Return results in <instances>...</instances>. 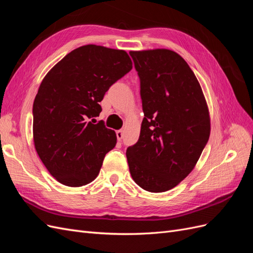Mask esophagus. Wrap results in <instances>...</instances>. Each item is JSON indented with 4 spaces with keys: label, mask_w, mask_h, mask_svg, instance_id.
Instances as JSON below:
<instances>
[{
    "label": "esophagus",
    "mask_w": 253,
    "mask_h": 253,
    "mask_svg": "<svg viewBox=\"0 0 253 253\" xmlns=\"http://www.w3.org/2000/svg\"><path fill=\"white\" fill-rule=\"evenodd\" d=\"M116 135H117V139L119 141H121V139L124 138V131H122V129H118V131L116 132Z\"/></svg>",
    "instance_id": "34e87169"
}]
</instances>
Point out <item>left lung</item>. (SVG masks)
I'll use <instances>...</instances> for the list:
<instances>
[{
	"instance_id": "left-lung-1",
	"label": "left lung",
	"mask_w": 253,
	"mask_h": 253,
	"mask_svg": "<svg viewBox=\"0 0 253 253\" xmlns=\"http://www.w3.org/2000/svg\"><path fill=\"white\" fill-rule=\"evenodd\" d=\"M140 79L144 118L126 150L129 173L145 191L166 192L194 169L209 140L210 116L188 63L170 49L129 51Z\"/></svg>"
}]
</instances>
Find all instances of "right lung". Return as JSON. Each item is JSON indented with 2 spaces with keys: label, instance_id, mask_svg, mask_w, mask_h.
Returning <instances> with one entry per match:
<instances>
[{
  "label": "right lung",
  "instance_id": "right-lung-1",
  "mask_svg": "<svg viewBox=\"0 0 253 253\" xmlns=\"http://www.w3.org/2000/svg\"><path fill=\"white\" fill-rule=\"evenodd\" d=\"M132 65L125 50L88 44L67 53L42 80L33 106L35 148L62 185L93 181L116 145V133L94 118L104 94Z\"/></svg>",
  "mask_w": 253,
  "mask_h": 253
}]
</instances>
